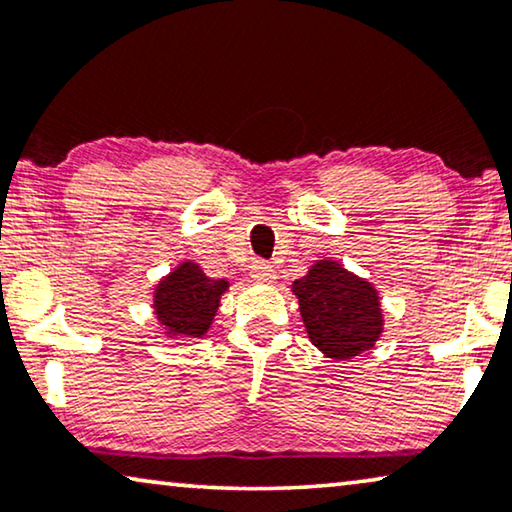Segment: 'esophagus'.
<instances>
[{"label": "esophagus", "mask_w": 512, "mask_h": 512, "mask_svg": "<svg viewBox=\"0 0 512 512\" xmlns=\"http://www.w3.org/2000/svg\"><path fill=\"white\" fill-rule=\"evenodd\" d=\"M250 276L259 280V283H271V280H276V269L269 262H264V259H255L250 264Z\"/></svg>", "instance_id": "1"}]
</instances>
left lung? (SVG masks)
I'll list each match as a JSON object with an SVG mask.
<instances>
[{"label": "left lung", "mask_w": 512, "mask_h": 512, "mask_svg": "<svg viewBox=\"0 0 512 512\" xmlns=\"http://www.w3.org/2000/svg\"><path fill=\"white\" fill-rule=\"evenodd\" d=\"M292 292L315 348L327 357L348 359L369 350L383 331L378 292L366 280L352 276L341 264H313Z\"/></svg>", "instance_id": "left-lung-1"}]
</instances>
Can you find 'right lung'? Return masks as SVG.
<instances>
[{
	"label": "right lung",
	"mask_w": 512,
	"mask_h": 512,
	"mask_svg": "<svg viewBox=\"0 0 512 512\" xmlns=\"http://www.w3.org/2000/svg\"><path fill=\"white\" fill-rule=\"evenodd\" d=\"M227 287V280L208 278L197 264L185 262L157 285V320L167 327V334L190 338L206 334Z\"/></svg>",
	"instance_id": "obj_1"
}]
</instances>
